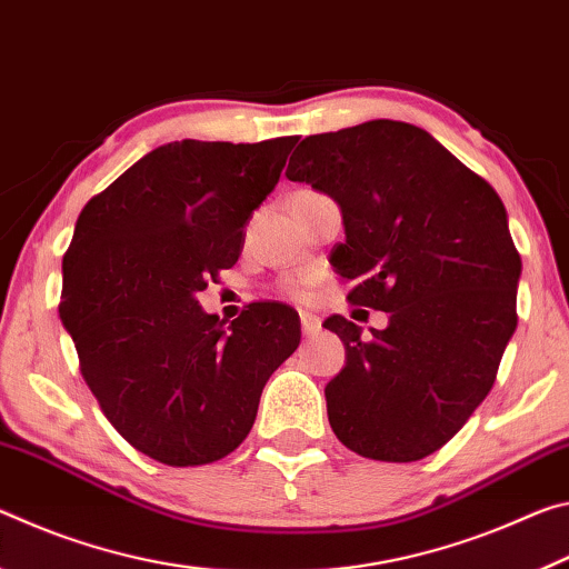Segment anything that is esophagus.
Here are the masks:
<instances>
[{
    "mask_svg": "<svg viewBox=\"0 0 569 569\" xmlns=\"http://www.w3.org/2000/svg\"><path fill=\"white\" fill-rule=\"evenodd\" d=\"M301 331L303 336H316L321 331V319L316 313H308V311H301Z\"/></svg>",
    "mask_w": 569,
    "mask_h": 569,
    "instance_id": "obj_1",
    "label": "esophagus"
}]
</instances>
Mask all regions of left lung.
Returning a JSON list of instances; mask_svg holds the SVG:
<instances>
[{"label":"left lung","instance_id":"obj_1","mask_svg":"<svg viewBox=\"0 0 569 569\" xmlns=\"http://www.w3.org/2000/svg\"><path fill=\"white\" fill-rule=\"evenodd\" d=\"M286 178L341 208L336 273L349 301L387 311L383 331L326 319L346 366L326 383L343 447L379 461L435 455L465 427L497 379L517 329L522 261L495 188L427 130L371 120L308 134Z\"/></svg>","mask_w":569,"mask_h":569}]
</instances>
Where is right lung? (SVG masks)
<instances>
[{
    "label": "right lung",
    "instance_id": "obj_1",
    "mask_svg": "<svg viewBox=\"0 0 569 569\" xmlns=\"http://www.w3.org/2000/svg\"><path fill=\"white\" fill-rule=\"evenodd\" d=\"M296 138L160 146L94 196L62 258L60 319L80 371L122 439L168 467L230 455L266 381L301 341L288 306L226 326L198 291L236 266L253 210Z\"/></svg>",
    "mask_w": 569,
    "mask_h": 569
}]
</instances>
